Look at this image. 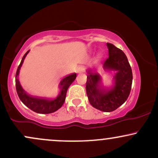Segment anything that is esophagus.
<instances>
[{"mask_svg":"<svg viewBox=\"0 0 158 158\" xmlns=\"http://www.w3.org/2000/svg\"><path fill=\"white\" fill-rule=\"evenodd\" d=\"M77 73H83V72L85 71V68L83 66H79V68H77Z\"/></svg>","mask_w":158,"mask_h":158,"instance_id":"esophagus-1","label":"esophagus"}]
</instances>
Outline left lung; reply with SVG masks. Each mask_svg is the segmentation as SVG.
I'll use <instances>...</instances> for the list:
<instances>
[{
	"label": "left lung",
	"mask_w": 158,
	"mask_h": 158,
	"mask_svg": "<svg viewBox=\"0 0 158 158\" xmlns=\"http://www.w3.org/2000/svg\"><path fill=\"white\" fill-rule=\"evenodd\" d=\"M109 57L105 61L103 69L114 71V84L110 88L102 85V77L94 69L87 70L86 92L92 106L104 112L118 108L128 99L132 85V70L126 54L114 44L107 43Z\"/></svg>",
	"instance_id": "obj_1"
}]
</instances>
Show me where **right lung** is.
Returning a JSON list of instances; mask_svg holds the SVG:
<instances>
[{"label": "right lung", "instance_id": "1", "mask_svg": "<svg viewBox=\"0 0 158 158\" xmlns=\"http://www.w3.org/2000/svg\"><path fill=\"white\" fill-rule=\"evenodd\" d=\"M30 50H28L24 56H23L21 59V63H20L19 68L17 69L15 75V87L17 94L19 95V99L23 104L27 107H28L30 109H31L33 111L39 114H50L53 113L57 110L58 109L62 106L63 103L64 102L65 98H66V94L68 91V89L70 85L73 83V81L75 80L77 77V74L72 73L70 75L67 76L64 78L61 79L59 85V88L60 89L59 95L55 99H48V98L44 97H35V96L30 95L23 90L22 86L21 85L19 79V75L20 69L22 66L23 60L26 58V56Z\"/></svg>", "mask_w": 158, "mask_h": 158}]
</instances>
